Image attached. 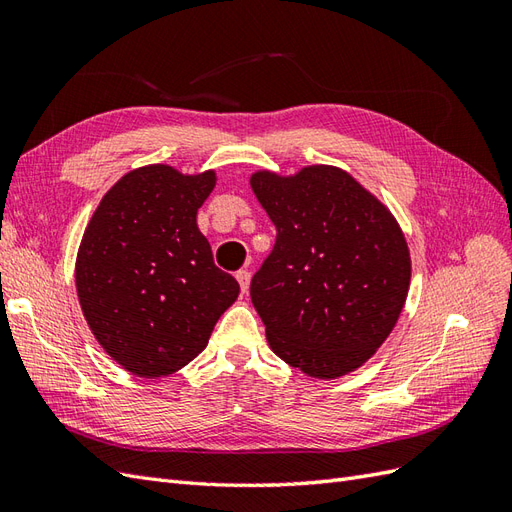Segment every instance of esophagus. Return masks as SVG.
<instances>
[{
    "label": "esophagus",
    "instance_id": "esophagus-1",
    "mask_svg": "<svg viewBox=\"0 0 512 512\" xmlns=\"http://www.w3.org/2000/svg\"><path fill=\"white\" fill-rule=\"evenodd\" d=\"M237 282L241 286V292H247V288H250V271H237Z\"/></svg>",
    "mask_w": 512,
    "mask_h": 512
}]
</instances>
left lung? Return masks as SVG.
I'll list each match as a JSON object with an SVG mask.
<instances>
[{
  "label": "left lung",
  "mask_w": 512,
  "mask_h": 512,
  "mask_svg": "<svg viewBox=\"0 0 512 512\" xmlns=\"http://www.w3.org/2000/svg\"><path fill=\"white\" fill-rule=\"evenodd\" d=\"M252 190L277 228L250 294L273 352L314 378H337L380 348L410 286V254L393 215L348 173L309 166Z\"/></svg>",
  "instance_id": "obj_1"
}]
</instances>
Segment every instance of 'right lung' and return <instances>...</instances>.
<instances>
[{"label":"right lung","instance_id":"add662e5","mask_svg":"<svg viewBox=\"0 0 512 512\" xmlns=\"http://www.w3.org/2000/svg\"><path fill=\"white\" fill-rule=\"evenodd\" d=\"M213 185V170L183 177L164 164L136 168L106 192L85 230L76 258L83 314L102 348L136 376L188 365L239 297L196 226Z\"/></svg>","mask_w":512,"mask_h":512}]
</instances>
